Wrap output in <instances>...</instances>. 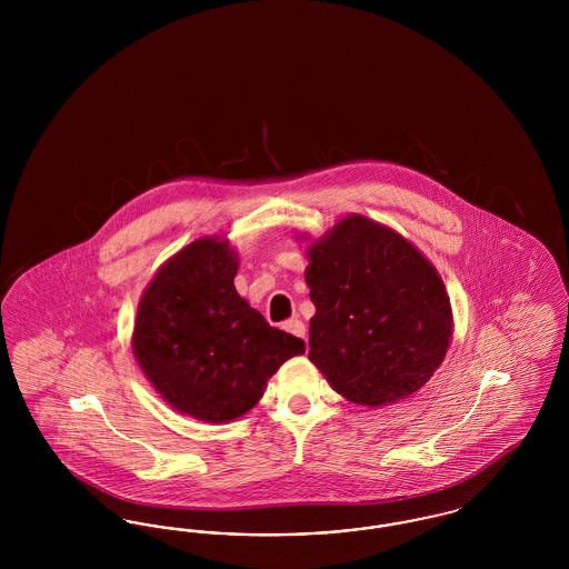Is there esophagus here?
<instances>
[{"label": "esophagus", "mask_w": 569, "mask_h": 569, "mask_svg": "<svg viewBox=\"0 0 569 569\" xmlns=\"http://www.w3.org/2000/svg\"><path fill=\"white\" fill-rule=\"evenodd\" d=\"M283 328H286L290 335L298 337V339H305V335H307V328H305V325H302L300 320H288V322L283 325Z\"/></svg>", "instance_id": "obj_1"}]
</instances>
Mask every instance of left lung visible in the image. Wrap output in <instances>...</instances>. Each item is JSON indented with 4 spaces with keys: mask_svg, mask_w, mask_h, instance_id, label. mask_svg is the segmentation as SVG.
<instances>
[{
    "mask_svg": "<svg viewBox=\"0 0 569 569\" xmlns=\"http://www.w3.org/2000/svg\"><path fill=\"white\" fill-rule=\"evenodd\" d=\"M316 305L309 360L358 406L420 390L452 341V307L433 264L399 232L348 216L307 247Z\"/></svg>",
    "mask_w": 569,
    "mask_h": 569,
    "instance_id": "8db88e82",
    "label": "left lung"
}]
</instances>
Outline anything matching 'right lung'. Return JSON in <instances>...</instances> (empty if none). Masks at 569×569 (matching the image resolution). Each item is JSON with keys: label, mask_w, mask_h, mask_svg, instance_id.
<instances>
[{"label": "right lung", "mask_w": 569, "mask_h": 569, "mask_svg": "<svg viewBox=\"0 0 569 569\" xmlns=\"http://www.w3.org/2000/svg\"><path fill=\"white\" fill-rule=\"evenodd\" d=\"M237 251L217 237L174 253L138 302L132 350L172 409L228 422L256 406L305 341L269 325L234 288Z\"/></svg>", "instance_id": "right-lung-1"}]
</instances>
